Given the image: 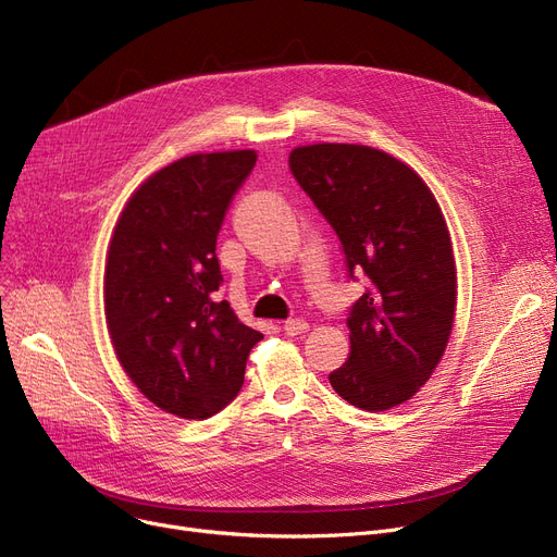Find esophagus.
Listing matches in <instances>:
<instances>
[{"label":"esophagus","mask_w":557,"mask_h":557,"mask_svg":"<svg viewBox=\"0 0 557 557\" xmlns=\"http://www.w3.org/2000/svg\"><path fill=\"white\" fill-rule=\"evenodd\" d=\"M282 330H284L286 336H300V334H305L309 330V323H307V320H302V318H290V320H286Z\"/></svg>","instance_id":"34e87169"}]
</instances>
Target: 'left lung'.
<instances>
[{
	"label": "left lung",
	"instance_id": "obj_1",
	"mask_svg": "<svg viewBox=\"0 0 557 557\" xmlns=\"http://www.w3.org/2000/svg\"><path fill=\"white\" fill-rule=\"evenodd\" d=\"M290 173L338 234L349 277L370 286L347 315L349 359L332 388L363 411L411 399L454 327L456 261L441 205L420 175L363 144H309Z\"/></svg>",
	"mask_w": 557,
	"mask_h": 557
}]
</instances>
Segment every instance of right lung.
<instances>
[{"mask_svg":"<svg viewBox=\"0 0 557 557\" xmlns=\"http://www.w3.org/2000/svg\"><path fill=\"white\" fill-rule=\"evenodd\" d=\"M255 151L194 153L144 181L106 257V323L114 355L162 411L205 420L237 397L263 338L216 300V237Z\"/></svg>","mask_w":557,"mask_h":557,"instance_id":"add662e5","label":"right lung"}]
</instances>
